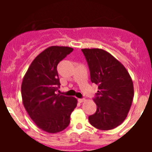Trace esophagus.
<instances>
[{"instance_id": "esophagus-1", "label": "esophagus", "mask_w": 152, "mask_h": 152, "mask_svg": "<svg viewBox=\"0 0 152 152\" xmlns=\"http://www.w3.org/2000/svg\"><path fill=\"white\" fill-rule=\"evenodd\" d=\"M85 101V99H78V102H79V103H82V102H83Z\"/></svg>"}]
</instances>
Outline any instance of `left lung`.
I'll return each mask as SVG.
<instances>
[{"mask_svg":"<svg viewBox=\"0 0 152 152\" xmlns=\"http://www.w3.org/2000/svg\"><path fill=\"white\" fill-rule=\"evenodd\" d=\"M81 50L91 81L99 89L93 99L96 111L88 116V121L98 129H113L126 118L133 101V82L124 66L109 53L99 48Z\"/></svg>","mask_w":152,"mask_h":152,"instance_id":"left-lung-1","label":"left lung"}]
</instances>
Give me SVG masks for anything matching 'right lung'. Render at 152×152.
I'll return each mask as SVG.
<instances>
[{
    "instance_id": "1",
    "label": "right lung",
    "mask_w": 152,
    "mask_h": 152,
    "mask_svg": "<svg viewBox=\"0 0 152 152\" xmlns=\"http://www.w3.org/2000/svg\"><path fill=\"white\" fill-rule=\"evenodd\" d=\"M65 46H51L31 63L21 85L23 104L31 119L48 133L61 132L69 125L76 99L56 94L60 88L57 66L73 51Z\"/></svg>"
}]
</instances>
